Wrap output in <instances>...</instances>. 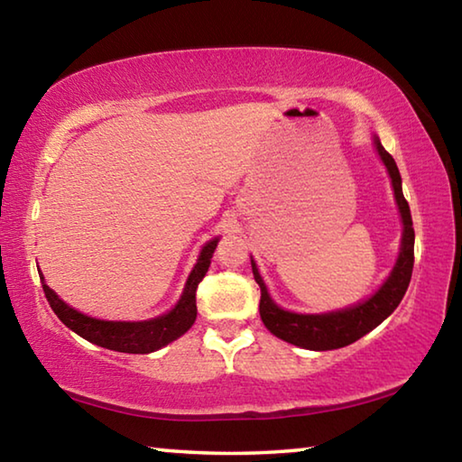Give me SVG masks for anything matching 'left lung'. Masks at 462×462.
<instances>
[{"mask_svg": "<svg viewBox=\"0 0 462 462\" xmlns=\"http://www.w3.org/2000/svg\"><path fill=\"white\" fill-rule=\"evenodd\" d=\"M381 161L385 162L389 171L391 183H393L395 199L400 206V214L403 220V238H402V253L397 259L393 271H391L389 279L383 283V287L374 293L371 300L365 303H358L355 308L332 311V314L322 316H303L293 314V311H285L273 303V300L267 293L263 279L259 275V269L253 263V275L254 281L261 287V319L267 326L271 334H275L277 338L291 342L295 346L308 348V350H334L348 346V344L363 338L365 334H369L373 328H377L383 319L393 314V310L400 306L405 291H408L411 271H413V224L410 206L403 198L402 191V175L397 169L393 156H391L385 148L381 146L379 138H374Z\"/></svg>", "mask_w": 462, "mask_h": 462, "instance_id": "left-lung-1", "label": "left lung"}]
</instances>
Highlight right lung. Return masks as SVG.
<instances>
[{
  "label": "right lung",
  "mask_w": 462,
  "mask_h": 462,
  "mask_svg": "<svg viewBox=\"0 0 462 462\" xmlns=\"http://www.w3.org/2000/svg\"><path fill=\"white\" fill-rule=\"evenodd\" d=\"M216 246L217 240L208 242V245L203 246L199 261L193 267L189 279H187L185 291L175 310H171L169 314L161 318L148 319V322H104V319L83 316L77 310L69 308L65 301L59 300V295L54 293L49 285L42 283V289L52 311L59 316L60 322L67 328H71L75 334H79L81 338L97 344V346L118 350V353H154V350L162 348L165 344L177 340L179 336H183L193 326L195 318H198L195 291H198L199 281L206 277V273L209 269V259H212Z\"/></svg>",
  "instance_id": "right-lung-1"
}]
</instances>
